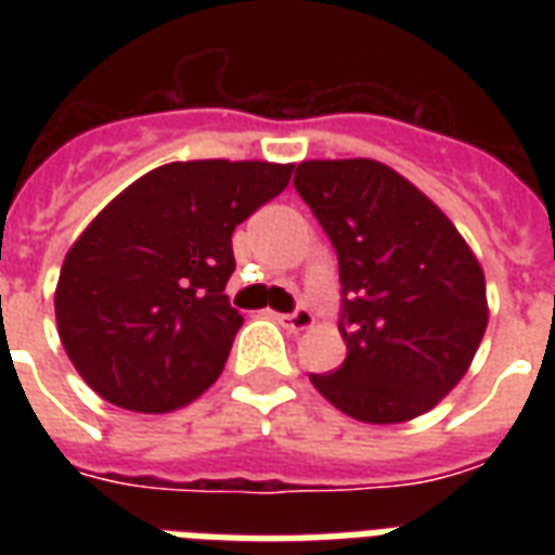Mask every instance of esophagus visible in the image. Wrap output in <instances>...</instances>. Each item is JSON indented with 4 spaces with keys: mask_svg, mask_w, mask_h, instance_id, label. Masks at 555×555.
I'll return each mask as SVG.
<instances>
[{
    "mask_svg": "<svg viewBox=\"0 0 555 555\" xmlns=\"http://www.w3.org/2000/svg\"><path fill=\"white\" fill-rule=\"evenodd\" d=\"M276 320L291 331H305V328H311V325H313V313L308 311V308H302V305H299V308H294L291 313H276Z\"/></svg>",
    "mask_w": 555,
    "mask_h": 555,
    "instance_id": "34e87169",
    "label": "esophagus"
}]
</instances>
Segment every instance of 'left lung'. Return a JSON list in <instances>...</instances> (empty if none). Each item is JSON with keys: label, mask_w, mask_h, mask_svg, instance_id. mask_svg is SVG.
<instances>
[{"label": "left lung", "mask_w": 555, "mask_h": 555, "mask_svg": "<svg viewBox=\"0 0 555 555\" xmlns=\"http://www.w3.org/2000/svg\"><path fill=\"white\" fill-rule=\"evenodd\" d=\"M294 186L337 250L348 357L311 374L363 423L429 412L466 374L487 331L483 270L414 184L369 158L305 160Z\"/></svg>", "instance_id": "obj_1"}]
</instances>
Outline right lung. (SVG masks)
I'll return each mask as SVG.
<instances>
[{"instance_id": "obj_1", "label": "right lung", "mask_w": 555, "mask_h": 555, "mask_svg": "<svg viewBox=\"0 0 555 555\" xmlns=\"http://www.w3.org/2000/svg\"><path fill=\"white\" fill-rule=\"evenodd\" d=\"M294 167L167 164L126 186L74 242L56 282L65 354L103 400L160 414L216 383L242 313L227 299L233 230Z\"/></svg>"}]
</instances>
